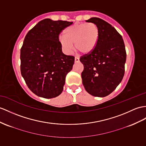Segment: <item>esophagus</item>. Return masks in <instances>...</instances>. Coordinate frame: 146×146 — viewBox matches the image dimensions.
Masks as SVG:
<instances>
[{"instance_id": "1", "label": "esophagus", "mask_w": 146, "mask_h": 146, "mask_svg": "<svg viewBox=\"0 0 146 146\" xmlns=\"http://www.w3.org/2000/svg\"><path fill=\"white\" fill-rule=\"evenodd\" d=\"M75 62H79V58H78V57H76V58H75Z\"/></svg>"}]
</instances>
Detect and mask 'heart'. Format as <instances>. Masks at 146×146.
<instances>
[{
    "label": "heart",
    "instance_id": "1",
    "mask_svg": "<svg viewBox=\"0 0 146 146\" xmlns=\"http://www.w3.org/2000/svg\"><path fill=\"white\" fill-rule=\"evenodd\" d=\"M100 30L94 23H76L67 27L64 30V36H59V41L62 50L69 54L74 49V44L77 51L88 54L97 46Z\"/></svg>",
    "mask_w": 146,
    "mask_h": 146
}]
</instances>
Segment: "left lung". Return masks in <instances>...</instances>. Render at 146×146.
Masks as SVG:
<instances>
[{"instance_id":"obj_1","label":"left lung","mask_w":146,"mask_h":146,"mask_svg":"<svg viewBox=\"0 0 146 146\" xmlns=\"http://www.w3.org/2000/svg\"><path fill=\"white\" fill-rule=\"evenodd\" d=\"M86 22L97 25L100 36L94 50L80 58L84 67L82 84L88 94L104 97L115 90L124 77L125 46L121 35L108 22L97 17Z\"/></svg>"}]
</instances>
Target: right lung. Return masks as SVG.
<instances>
[{"mask_svg":"<svg viewBox=\"0 0 146 146\" xmlns=\"http://www.w3.org/2000/svg\"><path fill=\"white\" fill-rule=\"evenodd\" d=\"M72 23L46 19L24 39L20 50L21 74L28 87L38 97L52 98L62 93L75 58L62 52L59 35Z\"/></svg>","mask_w":146,"mask_h":146,"instance_id":"obj_1","label":"right lung"}]
</instances>
